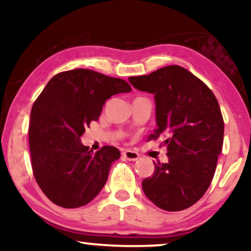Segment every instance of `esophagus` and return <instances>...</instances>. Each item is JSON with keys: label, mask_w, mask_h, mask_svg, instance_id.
Masks as SVG:
<instances>
[{"label": "esophagus", "mask_w": 251, "mask_h": 251, "mask_svg": "<svg viewBox=\"0 0 251 251\" xmlns=\"http://www.w3.org/2000/svg\"><path fill=\"white\" fill-rule=\"evenodd\" d=\"M122 155H123V157H126V159L129 161H136V160H138V157H139L138 153L135 152V151H130V150L123 151Z\"/></svg>", "instance_id": "esophagus-1"}]
</instances>
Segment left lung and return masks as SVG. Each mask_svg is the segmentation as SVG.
Masks as SVG:
<instances>
[{
	"mask_svg": "<svg viewBox=\"0 0 251 251\" xmlns=\"http://www.w3.org/2000/svg\"><path fill=\"white\" fill-rule=\"evenodd\" d=\"M137 90L154 95L156 129L150 139L167 136L168 162H154L143 191L167 211L190 208L203 197L214 177L224 138V121L212 91L178 65L129 77Z\"/></svg>",
	"mask_w": 251,
	"mask_h": 251,
	"instance_id": "obj_1",
	"label": "left lung"
}]
</instances>
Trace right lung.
I'll use <instances>...</instances> for the list:
<instances>
[{
    "instance_id": "obj_1",
    "label": "right lung",
    "mask_w": 251,
    "mask_h": 251,
    "mask_svg": "<svg viewBox=\"0 0 251 251\" xmlns=\"http://www.w3.org/2000/svg\"><path fill=\"white\" fill-rule=\"evenodd\" d=\"M131 91L125 80L76 68L51 78L34 102L29 152L34 177L47 198L63 208H78L97 197L120 151L104 146L94 153L81 143L106 100Z\"/></svg>"
}]
</instances>
